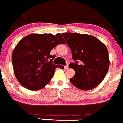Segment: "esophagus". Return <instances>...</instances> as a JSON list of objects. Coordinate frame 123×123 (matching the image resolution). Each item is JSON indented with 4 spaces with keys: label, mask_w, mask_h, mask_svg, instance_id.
Here are the masks:
<instances>
[{
    "label": "esophagus",
    "mask_w": 123,
    "mask_h": 123,
    "mask_svg": "<svg viewBox=\"0 0 123 123\" xmlns=\"http://www.w3.org/2000/svg\"><path fill=\"white\" fill-rule=\"evenodd\" d=\"M68 68H69L68 65H66V66H64V69H65V70H66V69H68Z\"/></svg>",
    "instance_id": "1"
}]
</instances>
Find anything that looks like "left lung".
<instances>
[{
  "instance_id": "obj_1",
  "label": "left lung",
  "mask_w": 123,
  "mask_h": 123,
  "mask_svg": "<svg viewBox=\"0 0 123 123\" xmlns=\"http://www.w3.org/2000/svg\"><path fill=\"white\" fill-rule=\"evenodd\" d=\"M71 49L75 63L69 65L74 69L70 78L77 88L88 91L101 83L108 71L110 61L106 45L97 38L88 34L65 32L62 34ZM77 61H80L78 64Z\"/></svg>"
}]
</instances>
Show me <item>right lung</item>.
<instances>
[{
  "mask_svg": "<svg viewBox=\"0 0 123 123\" xmlns=\"http://www.w3.org/2000/svg\"><path fill=\"white\" fill-rule=\"evenodd\" d=\"M59 43H65L60 34H31L19 41L12 54V63L17 80L31 91L43 88L49 83L57 68L53 65L55 55L50 52Z\"/></svg>",
  "mask_w": 123,
  "mask_h": 123,
  "instance_id": "right-lung-1",
  "label": "right lung"
}]
</instances>
